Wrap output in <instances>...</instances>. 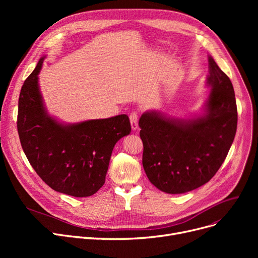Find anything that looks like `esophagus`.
<instances>
[{
    "label": "esophagus",
    "instance_id": "34e87169",
    "mask_svg": "<svg viewBox=\"0 0 258 258\" xmlns=\"http://www.w3.org/2000/svg\"><path fill=\"white\" fill-rule=\"evenodd\" d=\"M130 121H131V126L133 131H136L138 128V115L136 112H133L130 115Z\"/></svg>",
    "mask_w": 258,
    "mask_h": 258
}]
</instances>
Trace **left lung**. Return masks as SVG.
<instances>
[{"label":"left lung","instance_id":"obj_1","mask_svg":"<svg viewBox=\"0 0 258 258\" xmlns=\"http://www.w3.org/2000/svg\"><path fill=\"white\" fill-rule=\"evenodd\" d=\"M208 64L210 91L200 115L184 119L146 111L139 120L143 168L163 192L185 194L209 182L233 143L237 126L234 89L211 56Z\"/></svg>","mask_w":258,"mask_h":258}]
</instances>
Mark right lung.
Masks as SVG:
<instances>
[{
	"label": "right lung",
	"mask_w": 258,
	"mask_h": 258,
	"mask_svg": "<svg viewBox=\"0 0 258 258\" xmlns=\"http://www.w3.org/2000/svg\"><path fill=\"white\" fill-rule=\"evenodd\" d=\"M45 56L25 80L18 132L29 163L53 190L76 198L96 194L105 182L115 144L131 133L127 115L63 123L49 115L39 91Z\"/></svg>",
	"instance_id": "obj_1"
}]
</instances>
